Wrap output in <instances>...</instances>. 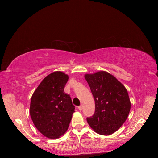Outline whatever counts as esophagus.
Masks as SVG:
<instances>
[{
	"label": "esophagus",
	"instance_id": "obj_1",
	"mask_svg": "<svg viewBox=\"0 0 158 158\" xmlns=\"http://www.w3.org/2000/svg\"><path fill=\"white\" fill-rule=\"evenodd\" d=\"M78 110H80V111H81V110L82 109V106H78Z\"/></svg>",
	"mask_w": 158,
	"mask_h": 158
}]
</instances>
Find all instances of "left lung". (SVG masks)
<instances>
[{"instance_id":"obj_1","label":"left lung","mask_w":158,"mask_h":158,"mask_svg":"<svg viewBox=\"0 0 158 158\" xmlns=\"http://www.w3.org/2000/svg\"><path fill=\"white\" fill-rule=\"evenodd\" d=\"M84 77L95 107L94 115L87 118L88 123L99 135H111L123 125L130 112L131 103L127 90L114 76L106 71L86 74Z\"/></svg>"}]
</instances>
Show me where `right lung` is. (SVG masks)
Segmentation results:
<instances>
[{"label":"right lung","mask_w":158,"mask_h":158,"mask_svg":"<svg viewBox=\"0 0 158 158\" xmlns=\"http://www.w3.org/2000/svg\"><path fill=\"white\" fill-rule=\"evenodd\" d=\"M69 76L52 73L41 81L33 92L30 114L36 128L51 139L59 138L68 130L75 107L64 92Z\"/></svg>","instance_id":"obj_1"}]
</instances>
